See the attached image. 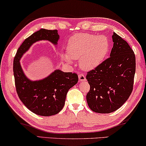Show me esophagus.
I'll use <instances>...</instances> for the list:
<instances>
[{
	"label": "esophagus",
	"instance_id": "1",
	"mask_svg": "<svg viewBox=\"0 0 146 146\" xmlns=\"http://www.w3.org/2000/svg\"><path fill=\"white\" fill-rule=\"evenodd\" d=\"M79 79L80 81H86L85 75L83 73H80L79 75Z\"/></svg>",
	"mask_w": 146,
	"mask_h": 146
}]
</instances>
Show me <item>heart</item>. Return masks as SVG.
<instances>
[{"label":"heart","mask_w":146,"mask_h":146,"mask_svg":"<svg viewBox=\"0 0 146 146\" xmlns=\"http://www.w3.org/2000/svg\"><path fill=\"white\" fill-rule=\"evenodd\" d=\"M109 50V42L104 36L80 33L73 36L67 44V53L63 58L67 62L79 59L82 69L90 70L102 62Z\"/></svg>","instance_id":"b5f03b06"}]
</instances>
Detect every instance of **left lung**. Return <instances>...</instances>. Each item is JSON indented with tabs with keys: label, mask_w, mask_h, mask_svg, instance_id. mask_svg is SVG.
I'll list each match as a JSON object with an SVG mask.
<instances>
[{
	"label": "left lung",
	"mask_w": 146,
	"mask_h": 146,
	"mask_svg": "<svg viewBox=\"0 0 146 146\" xmlns=\"http://www.w3.org/2000/svg\"><path fill=\"white\" fill-rule=\"evenodd\" d=\"M110 57L93 70L86 79L90 85L87 101L89 108L98 113L116 111L128 100L133 90L135 72L134 51L116 33Z\"/></svg>",
	"instance_id": "8db88e82"
}]
</instances>
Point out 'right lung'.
Returning a JSON list of instances; mask_svg holds the SVG:
<instances>
[{
  "label": "right lung",
  "mask_w": 146,
  "mask_h": 146,
  "mask_svg": "<svg viewBox=\"0 0 146 146\" xmlns=\"http://www.w3.org/2000/svg\"><path fill=\"white\" fill-rule=\"evenodd\" d=\"M59 38L57 30L41 29L24 41L14 57L13 71L18 97L30 111L40 116H52L62 110L69 89L77 83L78 75L57 69L44 79L32 81L24 75L20 60L34 43L48 40L57 45Z\"/></svg>",
  "instance_id": "add662e5"
}]
</instances>
